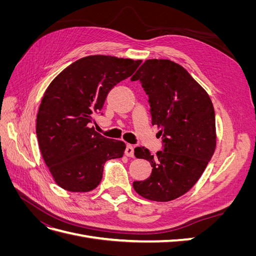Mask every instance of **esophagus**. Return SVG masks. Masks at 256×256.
<instances>
[{"label": "esophagus", "instance_id": "obj_1", "mask_svg": "<svg viewBox=\"0 0 256 256\" xmlns=\"http://www.w3.org/2000/svg\"><path fill=\"white\" fill-rule=\"evenodd\" d=\"M125 154H126V156H128V157H134V146L128 144L127 147H126V150H125Z\"/></svg>", "mask_w": 256, "mask_h": 256}]
</instances>
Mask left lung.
Listing matches in <instances>:
<instances>
[{
  "label": "left lung",
  "mask_w": 256,
  "mask_h": 256,
  "mask_svg": "<svg viewBox=\"0 0 256 256\" xmlns=\"http://www.w3.org/2000/svg\"><path fill=\"white\" fill-rule=\"evenodd\" d=\"M140 80L150 104L152 124L160 129L164 150L156 156L142 146L136 158L150 161V178L134 182L144 198L168 202L187 193L203 174L216 150V120L207 92L180 64L146 60L131 78Z\"/></svg>",
  "instance_id": "obj_1"
}]
</instances>
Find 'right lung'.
<instances>
[{
    "mask_svg": "<svg viewBox=\"0 0 256 256\" xmlns=\"http://www.w3.org/2000/svg\"><path fill=\"white\" fill-rule=\"evenodd\" d=\"M141 63L88 56L74 62L49 84L38 109L36 134L44 164L60 188L92 191L102 182L104 162L122 157L125 143L104 138L90 125L108 92Z\"/></svg>",
    "mask_w": 256,
    "mask_h": 256,
    "instance_id": "1",
    "label": "right lung"
}]
</instances>
